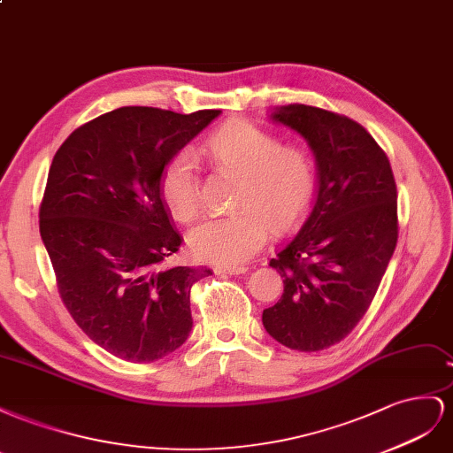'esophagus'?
<instances>
[{
	"mask_svg": "<svg viewBox=\"0 0 453 453\" xmlns=\"http://www.w3.org/2000/svg\"><path fill=\"white\" fill-rule=\"evenodd\" d=\"M249 267L239 265V267H216V273H224V275H242L247 273Z\"/></svg>",
	"mask_w": 453,
	"mask_h": 453,
	"instance_id": "obj_1",
	"label": "esophagus"
}]
</instances>
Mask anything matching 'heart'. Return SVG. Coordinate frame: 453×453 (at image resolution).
I'll list each match as a JSON object with an SVG mask.
<instances>
[{"label": "heart", "mask_w": 453, "mask_h": 453, "mask_svg": "<svg viewBox=\"0 0 453 453\" xmlns=\"http://www.w3.org/2000/svg\"><path fill=\"white\" fill-rule=\"evenodd\" d=\"M206 151L241 182L235 212L204 219L189 231V249L199 260L235 267L264 247L269 229L287 234L311 209L317 165L307 150L280 146V140L264 128L235 119L218 128L206 142ZM159 191L180 222L201 212V178L189 151H180L166 163Z\"/></svg>", "instance_id": "obj_1"}]
</instances>
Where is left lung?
Here are the masks:
<instances>
[{
    "mask_svg": "<svg viewBox=\"0 0 453 453\" xmlns=\"http://www.w3.org/2000/svg\"><path fill=\"white\" fill-rule=\"evenodd\" d=\"M271 119L307 140L319 191L300 234L271 257L284 292L262 322L284 347L322 351L353 332L380 288L398 239L396 184L378 142L345 115L288 104Z\"/></svg>",
    "mask_w": 453,
    "mask_h": 453,
    "instance_id": "left-lung-1",
    "label": "left lung"
}]
</instances>
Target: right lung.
<instances>
[{
	"instance_id": "right-lung-1",
	"label": "right lung",
	"mask_w": 453,
	"mask_h": 453,
	"mask_svg": "<svg viewBox=\"0 0 453 453\" xmlns=\"http://www.w3.org/2000/svg\"><path fill=\"white\" fill-rule=\"evenodd\" d=\"M218 115L118 108L75 128L50 163L40 234L58 294L77 326L121 360L153 363L191 332V287L212 271L157 269L182 244L159 182Z\"/></svg>"
}]
</instances>
